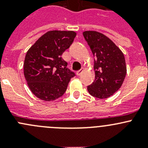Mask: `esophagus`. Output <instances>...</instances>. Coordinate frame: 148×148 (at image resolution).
I'll use <instances>...</instances> for the list:
<instances>
[{"label":"esophagus","mask_w":148,"mask_h":148,"mask_svg":"<svg viewBox=\"0 0 148 148\" xmlns=\"http://www.w3.org/2000/svg\"><path fill=\"white\" fill-rule=\"evenodd\" d=\"M82 71H83V69H81L77 71V72H76V74H77V76H80V75H81L82 73Z\"/></svg>","instance_id":"obj_1"}]
</instances>
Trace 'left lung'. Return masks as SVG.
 Here are the masks:
<instances>
[{
	"label": "left lung",
	"instance_id": "8db88e82",
	"mask_svg": "<svg viewBox=\"0 0 148 148\" xmlns=\"http://www.w3.org/2000/svg\"><path fill=\"white\" fill-rule=\"evenodd\" d=\"M84 38L94 56L95 81L87 86L92 96L105 99L121 87L127 73L124 54L111 40L97 31H84Z\"/></svg>",
	"mask_w": 148,
	"mask_h": 148
}]
</instances>
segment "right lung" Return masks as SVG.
I'll return each instance as SVG.
<instances>
[{
  "mask_svg": "<svg viewBox=\"0 0 148 148\" xmlns=\"http://www.w3.org/2000/svg\"><path fill=\"white\" fill-rule=\"evenodd\" d=\"M74 31H51L40 37L27 51L23 69L32 93L44 101L62 97L75 76L62 55L76 36Z\"/></svg>",
  "mask_w": 148,
  "mask_h": 148,
  "instance_id": "obj_1",
  "label": "right lung"
}]
</instances>
